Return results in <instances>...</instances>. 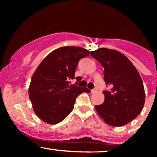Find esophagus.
Segmentation results:
<instances>
[{
    "instance_id": "1",
    "label": "esophagus",
    "mask_w": 157,
    "mask_h": 157,
    "mask_svg": "<svg viewBox=\"0 0 157 157\" xmlns=\"http://www.w3.org/2000/svg\"><path fill=\"white\" fill-rule=\"evenodd\" d=\"M97 91V88H94V89H93L92 90H91V93H94V92H96Z\"/></svg>"
}]
</instances>
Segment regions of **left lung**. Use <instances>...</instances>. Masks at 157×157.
I'll use <instances>...</instances> for the list:
<instances>
[{"label": "left lung", "mask_w": 157, "mask_h": 157, "mask_svg": "<svg viewBox=\"0 0 157 157\" xmlns=\"http://www.w3.org/2000/svg\"><path fill=\"white\" fill-rule=\"evenodd\" d=\"M91 55L104 68V80L111 86L103 91L105 100L95 105L97 113L111 126L125 125L140 114L145 100L140 74L127 57L116 50L100 48Z\"/></svg>", "instance_id": "obj_1"}]
</instances>
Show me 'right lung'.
Instances as JSON below:
<instances>
[{"label": "right lung", "mask_w": 157, "mask_h": 157, "mask_svg": "<svg viewBox=\"0 0 157 157\" xmlns=\"http://www.w3.org/2000/svg\"><path fill=\"white\" fill-rule=\"evenodd\" d=\"M89 54L83 48L65 46L51 52L39 65L32 77L29 95L40 120L48 124L60 122L72 111L80 94L91 92L76 86L82 77H75L79 60ZM73 78L77 82L69 85Z\"/></svg>", "instance_id": "add662e5"}]
</instances>
